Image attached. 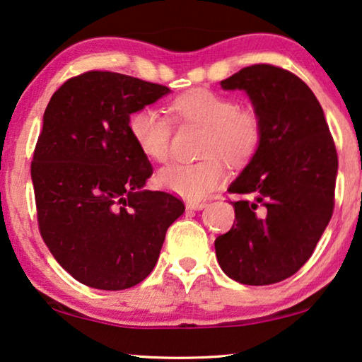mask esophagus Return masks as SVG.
<instances>
[{
  "instance_id": "esophagus-1",
  "label": "esophagus",
  "mask_w": 362,
  "mask_h": 362,
  "mask_svg": "<svg viewBox=\"0 0 362 362\" xmlns=\"http://www.w3.org/2000/svg\"><path fill=\"white\" fill-rule=\"evenodd\" d=\"M206 206H207L206 202H187L186 209H187V211H202V209Z\"/></svg>"
}]
</instances>
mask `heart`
Segmentation results:
<instances>
[{"label": "heart", "instance_id": "1", "mask_svg": "<svg viewBox=\"0 0 362 362\" xmlns=\"http://www.w3.org/2000/svg\"><path fill=\"white\" fill-rule=\"evenodd\" d=\"M177 117L206 127L201 153L192 163H171L156 175L161 189L196 202L216 189L225 177L223 160L238 166L253 158L263 139V122L251 107H238L235 99L196 88L171 104ZM134 142L146 158L165 161L170 156L173 124L156 107H142L129 120Z\"/></svg>", "mask_w": 362, "mask_h": 362}]
</instances>
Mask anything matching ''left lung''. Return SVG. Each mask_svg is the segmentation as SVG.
I'll list each match as a JSON object with an SVG mask.
<instances>
[{"label":"left lung","instance_id":"obj_1","mask_svg":"<svg viewBox=\"0 0 362 362\" xmlns=\"http://www.w3.org/2000/svg\"><path fill=\"white\" fill-rule=\"evenodd\" d=\"M243 90L263 122L250 163L228 186L235 222L216 238L222 271L248 286L284 281L310 258L334 207L338 155L323 109L305 83L274 65L220 81Z\"/></svg>","mask_w":362,"mask_h":362}]
</instances>
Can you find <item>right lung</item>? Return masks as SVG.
<instances>
[{
	"label": "right lung",
	"instance_id": "1",
	"mask_svg": "<svg viewBox=\"0 0 362 362\" xmlns=\"http://www.w3.org/2000/svg\"><path fill=\"white\" fill-rule=\"evenodd\" d=\"M170 88L114 71H86L50 98L34 150L39 230L66 272L94 289L122 291L153 271L185 204L146 191L153 173L134 142L130 114Z\"/></svg>",
	"mask_w": 362,
	"mask_h": 362
}]
</instances>
